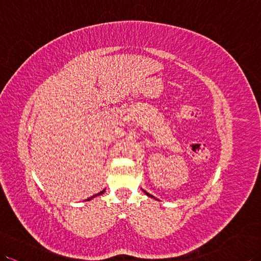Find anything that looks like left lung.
<instances>
[{
    "label": "left lung",
    "mask_w": 261,
    "mask_h": 261,
    "mask_svg": "<svg viewBox=\"0 0 261 261\" xmlns=\"http://www.w3.org/2000/svg\"><path fill=\"white\" fill-rule=\"evenodd\" d=\"M145 193H146V192H145ZM146 194H147V196H150V195H149V194H148V193H146Z\"/></svg>",
    "instance_id": "8db88e82"
}]
</instances>
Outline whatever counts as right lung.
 I'll use <instances>...</instances> for the list:
<instances>
[{
  "mask_svg": "<svg viewBox=\"0 0 261 261\" xmlns=\"http://www.w3.org/2000/svg\"><path fill=\"white\" fill-rule=\"evenodd\" d=\"M104 193V190H103V192H100V193H98V194H95V195H93L92 197H95V196H97V195H100V194H103ZM87 200H88V198H87Z\"/></svg>",
  "mask_w": 261,
  "mask_h": 261,
  "instance_id": "right-lung-1",
  "label": "right lung"
}]
</instances>
